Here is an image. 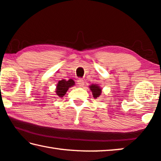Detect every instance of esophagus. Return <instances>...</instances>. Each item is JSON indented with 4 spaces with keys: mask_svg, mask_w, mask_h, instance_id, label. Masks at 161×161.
Returning a JSON list of instances; mask_svg holds the SVG:
<instances>
[{
    "mask_svg": "<svg viewBox=\"0 0 161 161\" xmlns=\"http://www.w3.org/2000/svg\"><path fill=\"white\" fill-rule=\"evenodd\" d=\"M77 84L80 86H83L84 85H85V81H84L82 79H79L77 80Z\"/></svg>",
    "mask_w": 161,
    "mask_h": 161,
    "instance_id": "34e87169",
    "label": "esophagus"
}]
</instances>
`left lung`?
<instances>
[{"label":"left lung","mask_w":161,"mask_h":161,"mask_svg":"<svg viewBox=\"0 0 161 161\" xmlns=\"http://www.w3.org/2000/svg\"><path fill=\"white\" fill-rule=\"evenodd\" d=\"M89 87H90V90L92 91L93 97L94 99H97L101 95L102 88L98 85H92L89 86Z\"/></svg>","instance_id":"left-lung-1"}]
</instances>
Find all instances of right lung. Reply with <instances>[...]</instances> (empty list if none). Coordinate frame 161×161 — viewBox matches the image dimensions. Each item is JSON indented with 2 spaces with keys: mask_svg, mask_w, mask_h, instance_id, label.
Segmentation results:
<instances>
[{
  "mask_svg": "<svg viewBox=\"0 0 161 161\" xmlns=\"http://www.w3.org/2000/svg\"><path fill=\"white\" fill-rule=\"evenodd\" d=\"M75 85V81L71 80V79L67 81L65 80L58 81L57 85V87H56V93H57V94L59 97H62L67 93L69 88H70Z\"/></svg>",
  "mask_w": 161,
  "mask_h": 161,
  "instance_id": "right-lung-1",
  "label": "right lung"
}]
</instances>
